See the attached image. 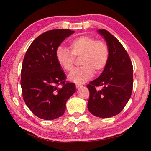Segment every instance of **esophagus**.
<instances>
[{
  "mask_svg": "<svg viewBox=\"0 0 151 151\" xmlns=\"http://www.w3.org/2000/svg\"><path fill=\"white\" fill-rule=\"evenodd\" d=\"M76 87L77 89H79L81 88H82L83 87V85H81V84H76Z\"/></svg>",
  "mask_w": 151,
  "mask_h": 151,
  "instance_id": "34e87169",
  "label": "esophagus"
}]
</instances>
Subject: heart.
Returning a JSON list of instances; mask_svg holds the SVG:
<instances>
[{
    "instance_id": "heart-1",
    "label": "heart",
    "mask_w": 151,
    "mask_h": 151,
    "mask_svg": "<svg viewBox=\"0 0 151 151\" xmlns=\"http://www.w3.org/2000/svg\"><path fill=\"white\" fill-rule=\"evenodd\" d=\"M70 52L63 47L57 48L55 55L58 64L66 72L74 67L76 58L81 57V67L76 68L68 76V79L76 83H83L99 74L106 67L109 50L108 45L102 40H96L93 36L83 35L69 42Z\"/></svg>"
}]
</instances>
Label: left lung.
Here are the masks:
<instances>
[{
	"label": "left lung",
	"instance_id": "8db88e82",
	"mask_svg": "<svg viewBox=\"0 0 151 151\" xmlns=\"http://www.w3.org/2000/svg\"><path fill=\"white\" fill-rule=\"evenodd\" d=\"M109 50L108 64L102 74L87 85L89 91L88 108L93 115L110 118L119 114L130 98L133 89V66L121 43L109 32L99 29ZM103 86L97 90L96 86Z\"/></svg>",
	"mask_w": 151,
	"mask_h": 151
}]
</instances>
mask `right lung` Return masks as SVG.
Returning <instances> with one entry per match:
<instances>
[{"label":"right lung","mask_w":151,"mask_h":151,"mask_svg":"<svg viewBox=\"0 0 151 151\" xmlns=\"http://www.w3.org/2000/svg\"><path fill=\"white\" fill-rule=\"evenodd\" d=\"M74 31L52 29L40 35L27 50L22 62L21 86L23 99L35 115L52 120L62 116L66 102L76 92L56 58L59 45Z\"/></svg>","instance_id":"1"}]
</instances>
